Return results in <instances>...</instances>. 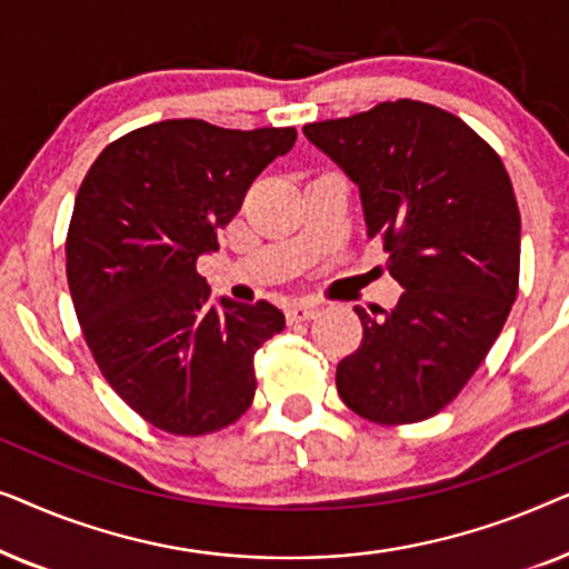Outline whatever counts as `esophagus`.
I'll use <instances>...</instances> for the list:
<instances>
[{"label": "esophagus", "mask_w": 569, "mask_h": 569, "mask_svg": "<svg viewBox=\"0 0 569 569\" xmlns=\"http://www.w3.org/2000/svg\"><path fill=\"white\" fill-rule=\"evenodd\" d=\"M318 313V302H292L290 308H287V321L290 323H300V321H310Z\"/></svg>", "instance_id": "34e87169"}]
</instances>
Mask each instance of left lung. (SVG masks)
<instances>
[{
	"mask_svg": "<svg viewBox=\"0 0 569 569\" xmlns=\"http://www.w3.org/2000/svg\"><path fill=\"white\" fill-rule=\"evenodd\" d=\"M302 131L360 186L368 238L403 287L391 310L355 308L362 341L337 365V391L370 422H422L461 393L516 302L508 170L469 123L409 98Z\"/></svg>",
	"mask_w": 569,
	"mask_h": 569,
	"instance_id": "left-lung-1",
	"label": "left lung"
}]
</instances>
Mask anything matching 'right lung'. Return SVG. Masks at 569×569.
<instances>
[{
  "label": "right lung",
  "instance_id": "1",
  "mask_svg": "<svg viewBox=\"0 0 569 569\" xmlns=\"http://www.w3.org/2000/svg\"><path fill=\"white\" fill-rule=\"evenodd\" d=\"M298 131L170 119L98 154L77 191L67 282L92 357L116 393L158 430L217 432L251 407L253 355L284 313L220 298L197 271L220 248L256 176Z\"/></svg>",
  "mask_w": 569,
  "mask_h": 569
}]
</instances>
